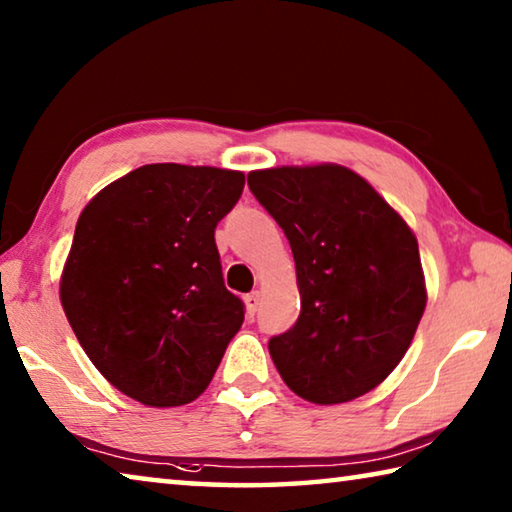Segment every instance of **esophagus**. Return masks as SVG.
I'll return each mask as SVG.
<instances>
[{
    "instance_id": "obj_1",
    "label": "esophagus",
    "mask_w": 512,
    "mask_h": 512,
    "mask_svg": "<svg viewBox=\"0 0 512 512\" xmlns=\"http://www.w3.org/2000/svg\"><path fill=\"white\" fill-rule=\"evenodd\" d=\"M244 300H246V311H248V316L253 318V316L257 314V309H259V293H257V291L248 293V296H246Z\"/></svg>"
}]
</instances>
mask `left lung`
Masks as SVG:
<instances>
[{
  "instance_id": "obj_1",
  "label": "left lung",
  "mask_w": 512,
  "mask_h": 512,
  "mask_svg": "<svg viewBox=\"0 0 512 512\" xmlns=\"http://www.w3.org/2000/svg\"><path fill=\"white\" fill-rule=\"evenodd\" d=\"M248 187L296 259L300 316L268 341L277 372L307 402L357 400L395 370L424 314L418 239L339 164L253 171Z\"/></svg>"
}]
</instances>
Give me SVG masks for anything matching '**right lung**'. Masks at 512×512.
Masks as SVG:
<instances>
[{"label":"right lung","instance_id":"right-lung-1","mask_svg":"<svg viewBox=\"0 0 512 512\" xmlns=\"http://www.w3.org/2000/svg\"><path fill=\"white\" fill-rule=\"evenodd\" d=\"M244 183L241 171L144 164L81 212L60 302L90 361L133 400H196L244 323L214 241Z\"/></svg>","mask_w":512,"mask_h":512}]
</instances>
